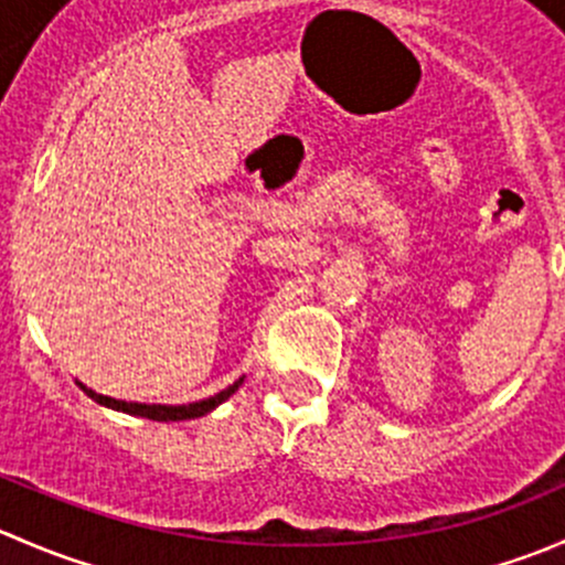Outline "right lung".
<instances>
[{"label":"right lung","instance_id":"obj_1","mask_svg":"<svg viewBox=\"0 0 565 565\" xmlns=\"http://www.w3.org/2000/svg\"><path fill=\"white\" fill-rule=\"evenodd\" d=\"M243 380H237L235 385H230L226 391L215 393V396L204 398V402H193V404H180V407H169V404H136V402H119V398H111V396H104V393H95L89 388H84L82 383V391L87 393V396H93L98 404H106V407L111 409H122V413H130V415H141V418H150V420H188V418H199V415H207L210 409L218 407L221 402H226V398L232 396L237 388H241Z\"/></svg>","mask_w":565,"mask_h":565}]
</instances>
